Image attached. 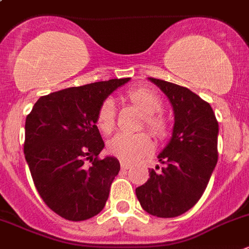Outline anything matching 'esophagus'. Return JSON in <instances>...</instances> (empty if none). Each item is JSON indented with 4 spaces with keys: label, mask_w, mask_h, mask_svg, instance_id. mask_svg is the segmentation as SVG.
<instances>
[{
    "label": "esophagus",
    "mask_w": 249,
    "mask_h": 249,
    "mask_svg": "<svg viewBox=\"0 0 249 249\" xmlns=\"http://www.w3.org/2000/svg\"><path fill=\"white\" fill-rule=\"evenodd\" d=\"M120 168H122V171H126V169L130 168V164L127 162L122 161L120 162Z\"/></svg>",
    "instance_id": "34e87169"
}]
</instances>
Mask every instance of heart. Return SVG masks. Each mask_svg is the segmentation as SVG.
<instances>
[{
  "label": "heart",
  "mask_w": 249,
  "mask_h": 249,
  "mask_svg": "<svg viewBox=\"0 0 249 249\" xmlns=\"http://www.w3.org/2000/svg\"><path fill=\"white\" fill-rule=\"evenodd\" d=\"M125 98L143 113L142 126H146L155 138L164 139L169 132V123L163 113V99L150 87H134L125 93ZM96 124L103 134L108 135L115 127V107L106 99L97 111ZM153 151V142L147 132L119 134L108 142V152L120 161L138 162Z\"/></svg>",
  "instance_id": "heart-1"
}]
</instances>
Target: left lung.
Here are the masks:
<instances>
[{
    "instance_id": "1",
    "label": "left lung",
    "mask_w": 249,
    "mask_h": 249,
    "mask_svg": "<svg viewBox=\"0 0 249 249\" xmlns=\"http://www.w3.org/2000/svg\"><path fill=\"white\" fill-rule=\"evenodd\" d=\"M150 80L173 106V135L159 155L161 171L148 169L150 178L135 192L143 210L167 219L192 209L205 192L219 159V123L210 104L187 87Z\"/></svg>"
}]
</instances>
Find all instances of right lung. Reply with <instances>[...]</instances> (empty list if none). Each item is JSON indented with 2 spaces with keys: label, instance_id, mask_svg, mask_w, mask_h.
<instances>
[{
  "label": "right lung",
  "instance_id": "add662e5",
  "mask_svg": "<svg viewBox=\"0 0 249 249\" xmlns=\"http://www.w3.org/2000/svg\"><path fill=\"white\" fill-rule=\"evenodd\" d=\"M130 78L70 87L40 97L25 119L24 155L44 203L69 221L103 210L120 163L101 160L104 142L96 125L99 106Z\"/></svg>",
  "mask_w": 249,
  "mask_h": 249
}]
</instances>
